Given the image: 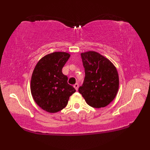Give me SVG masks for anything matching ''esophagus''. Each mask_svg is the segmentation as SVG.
<instances>
[{
    "label": "esophagus",
    "mask_w": 150,
    "mask_h": 150,
    "mask_svg": "<svg viewBox=\"0 0 150 150\" xmlns=\"http://www.w3.org/2000/svg\"><path fill=\"white\" fill-rule=\"evenodd\" d=\"M73 87L75 88V89L76 90H78V88H79V84L77 83H76L74 85H73Z\"/></svg>",
    "instance_id": "esophagus-1"
}]
</instances>
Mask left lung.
Segmentation results:
<instances>
[{"label":"left lung","instance_id":"8db88e82","mask_svg":"<svg viewBox=\"0 0 150 150\" xmlns=\"http://www.w3.org/2000/svg\"><path fill=\"white\" fill-rule=\"evenodd\" d=\"M81 58L85 77L79 92L89 106L95 108L108 106L119 90V75L115 66L109 59L93 51L82 53Z\"/></svg>","mask_w":150,"mask_h":150}]
</instances>
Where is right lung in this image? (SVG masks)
<instances>
[{
	"label": "right lung",
	"instance_id": "right-lung-1",
	"mask_svg": "<svg viewBox=\"0 0 150 150\" xmlns=\"http://www.w3.org/2000/svg\"><path fill=\"white\" fill-rule=\"evenodd\" d=\"M69 57L66 52H53L43 57L35 67L31 79V93L38 106L47 112L62 110L76 91L68 84V77L62 72Z\"/></svg>",
	"mask_w": 150,
	"mask_h": 150
}]
</instances>
